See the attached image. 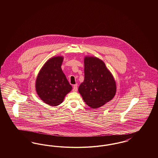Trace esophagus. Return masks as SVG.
I'll return each mask as SVG.
<instances>
[{
  "label": "esophagus",
  "instance_id": "obj_1",
  "mask_svg": "<svg viewBox=\"0 0 158 158\" xmlns=\"http://www.w3.org/2000/svg\"><path fill=\"white\" fill-rule=\"evenodd\" d=\"M73 92H77V84H75V85H73Z\"/></svg>",
  "mask_w": 158,
  "mask_h": 158
}]
</instances>
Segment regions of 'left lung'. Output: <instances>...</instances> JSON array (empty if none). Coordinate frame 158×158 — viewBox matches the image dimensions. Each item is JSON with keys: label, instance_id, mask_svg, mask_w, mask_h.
I'll list each match as a JSON object with an SVG mask.
<instances>
[{"label": "left lung", "instance_id": "1", "mask_svg": "<svg viewBox=\"0 0 158 158\" xmlns=\"http://www.w3.org/2000/svg\"><path fill=\"white\" fill-rule=\"evenodd\" d=\"M84 81L78 90L85 103L98 108L113 99L117 90L116 82L104 62L95 56L84 58Z\"/></svg>", "mask_w": 158, "mask_h": 158}]
</instances>
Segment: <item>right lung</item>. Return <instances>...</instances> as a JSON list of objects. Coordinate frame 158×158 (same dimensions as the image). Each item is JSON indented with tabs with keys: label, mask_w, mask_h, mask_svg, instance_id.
Instances as JSON below:
<instances>
[{
	"label": "right lung",
	"mask_w": 158,
	"mask_h": 158,
	"mask_svg": "<svg viewBox=\"0 0 158 158\" xmlns=\"http://www.w3.org/2000/svg\"><path fill=\"white\" fill-rule=\"evenodd\" d=\"M63 59L59 56L47 60L40 69L35 81L38 97L53 106L62 103L65 96L72 89L61 68Z\"/></svg>",
	"instance_id": "obj_1"
}]
</instances>
